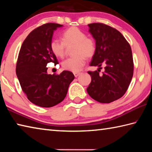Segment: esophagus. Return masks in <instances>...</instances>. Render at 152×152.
I'll return each mask as SVG.
<instances>
[{
    "mask_svg": "<svg viewBox=\"0 0 152 152\" xmlns=\"http://www.w3.org/2000/svg\"><path fill=\"white\" fill-rule=\"evenodd\" d=\"M80 74H81L80 72H74V76H75V77H77V76H78Z\"/></svg>",
    "mask_w": 152,
    "mask_h": 152,
    "instance_id": "obj_1",
    "label": "esophagus"
}]
</instances>
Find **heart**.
I'll return each instance as SVG.
<instances>
[{
  "mask_svg": "<svg viewBox=\"0 0 152 152\" xmlns=\"http://www.w3.org/2000/svg\"><path fill=\"white\" fill-rule=\"evenodd\" d=\"M62 39L63 42L56 38L51 39L50 50L56 57L63 58L66 54L67 48L73 45L72 54L74 56L63 61L61 66L64 70L76 72L84 66L86 58H91L94 56L96 50L95 43L76 27H72L64 31Z\"/></svg>",
  "mask_w": 152,
  "mask_h": 152,
  "instance_id": "b5f03b06",
  "label": "heart"
}]
</instances>
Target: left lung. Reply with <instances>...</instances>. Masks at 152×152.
Here are the masks:
<instances>
[{
    "mask_svg": "<svg viewBox=\"0 0 152 152\" xmlns=\"http://www.w3.org/2000/svg\"><path fill=\"white\" fill-rule=\"evenodd\" d=\"M89 32L96 42V50L90 66L98 70L88 71L91 82L86 91L101 103H110L127 91L133 74V60L129 43L119 31L101 23L88 24ZM102 64L105 70L99 74Z\"/></svg>",
    "mask_w": 152,
    "mask_h": 152,
    "instance_id": "8db88e82",
    "label": "left lung"
}]
</instances>
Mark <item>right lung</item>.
Instances as JSON below:
<instances>
[{
  "label": "right lung",
  "instance_id": "add662e5",
  "mask_svg": "<svg viewBox=\"0 0 152 152\" xmlns=\"http://www.w3.org/2000/svg\"><path fill=\"white\" fill-rule=\"evenodd\" d=\"M62 25L49 23L33 30L20 49L16 74L20 85L30 102L42 107H51L65 99L69 85L74 79L70 71L48 74L47 64H58L50 43L53 31Z\"/></svg>",
  "mask_w": 152,
  "mask_h": 152
}]
</instances>
